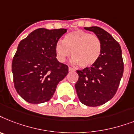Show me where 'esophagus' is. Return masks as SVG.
<instances>
[{"label": "esophagus", "mask_w": 134, "mask_h": 134, "mask_svg": "<svg viewBox=\"0 0 134 134\" xmlns=\"http://www.w3.org/2000/svg\"><path fill=\"white\" fill-rule=\"evenodd\" d=\"M68 70H69V71H70V72H75V69H74V68H71V67H68Z\"/></svg>", "instance_id": "obj_1"}]
</instances>
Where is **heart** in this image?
I'll return each mask as SVG.
<instances>
[{"label": "heart", "instance_id": "heart-1", "mask_svg": "<svg viewBox=\"0 0 134 134\" xmlns=\"http://www.w3.org/2000/svg\"><path fill=\"white\" fill-rule=\"evenodd\" d=\"M102 52V43L96 35L83 30H75L68 33L64 41L59 40L55 45L57 59L60 62L71 56L73 64L87 68L99 59Z\"/></svg>", "mask_w": 134, "mask_h": 134}]
</instances>
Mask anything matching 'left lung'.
<instances>
[{
	"mask_svg": "<svg viewBox=\"0 0 134 134\" xmlns=\"http://www.w3.org/2000/svg\"><path fill=\"white\" fill-rule=\"evenodd\" d=\"M101 41L99 59L91 67L77 70L79 79L75 84L77 96L88 107L104 104L115 96L122 77L124 64L121 47L109 33L97 26L84 27Z\"/></svg>",
	"mask_w": 134,
	"mask_h": 134,
	"instance_id": "1",
	"label": "left lung"
}]
</instances>
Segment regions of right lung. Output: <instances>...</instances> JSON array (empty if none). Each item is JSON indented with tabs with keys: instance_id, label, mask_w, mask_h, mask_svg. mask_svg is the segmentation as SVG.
Here are the masks:
<instances>
[{
	"instance_id": "right-lung-1",
	"label": "right lung",
	"mask_w": 134,
	"mask_h": 134,
	"mask_svg": "<svg viewBox=\"0 0 134 134\" xmlns=\"http://www.w3.org/2000/svg\"><path fill=\"white\" fill-rule=\"evenodd\" d=\"M66 29L38 28L19 43L12 64L16 91L31 104L50 100L59 82L68 73L56 58L55 45Z\"/></svg>"
}]
</instances>
